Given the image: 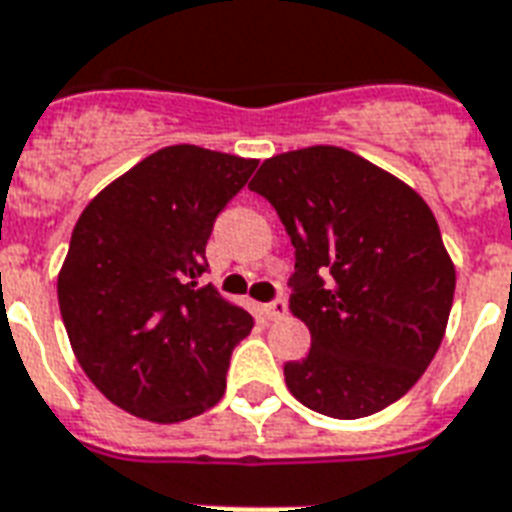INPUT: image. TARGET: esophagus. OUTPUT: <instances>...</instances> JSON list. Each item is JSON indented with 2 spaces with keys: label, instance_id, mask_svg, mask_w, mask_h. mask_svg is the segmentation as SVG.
<instances>
[{
  "label": "esophagus",
  "instance_id": "esophagus-1",
  "mask_svg": "<svg viewBox=\"0 0 512 512\" xmlns=\"http://www.w3.org/2000/svg\"><path fill=\"white\" fill-rule=\"evenodd\" d=\"M261 310L267 315V321H278V318H283L288 310L286 297H275L272 302H267V305H261Z\"/></svg>",
  "mask_w": 512,
  "mask_h": 512
}]
</instances>
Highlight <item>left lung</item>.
I'll return each mask as SVG.
<instances>
[{
    "instance_id": "1",
    "label": "left lung",
    "mask_w": 512,
    "mask_h": 512,
    "mask_svg": "<svg viewBox=\"0 0 512 512\" xmlns=\"http://www.w3.org/2000/svg\"><path fill=\"white\" fill-rule=\"evenodd\" d=\"M248 188L275 207L297 259L291 313L313 343L283 367L291 394L345 421L405 397L443 343L456 288L429 205L334 145L272 156Z\"/></svg>"
}]
</instances>
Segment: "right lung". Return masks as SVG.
I'll list each match as a JSON object with an SVG mask.
<instances>
[{"instance_id": "right-lung-1", "label": "right lung", "mask_w": 512, "mask_h": 512, "mask_svg": "<svg viewBox=\"0 0 512 512\" xmlns=\"http://www.w3.org/2000/svg\"><path fill=\"white\" fill-rule=\"evenodd\" d=\"M256 161L169 145L99 191L72 229L59 307L80 367L113 405L159 424L226 391L248 310L199 286L218 213Z\"/></svg>"}]
</instances>
